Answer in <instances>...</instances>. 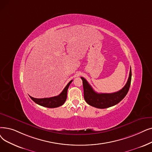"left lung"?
I'll return each instance as SVG.
<instances>
[{"instance_id": "left-lung-1", "label": "left lung", "mask_w": 152, "mask_h": 152, "mask_svg": "<svg viewBox=\"0 0 152 152\" xmlns=\"http://www.w3.org/2000/svg\"><path fill=\"white\" fill-rule=\"evenodd\" d=\"M81 78L83 80L84 97L86 102L94 107L105 109L113 106L120 102L127 95L130 88L132 79L131 68L126 84L121 90L114 93H97L92 89L91 86L86 80V79L83 77Z\"/></svg>"}]
</instances>
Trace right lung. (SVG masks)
<instances>
[{
  "instance_id": "obj_1",
  "label": "right lung",
  "mask_w": 152,
  "mask_h": 152,
  "mask_svg": "<svg viewBox=\"0 0 152 152\" xmlns=\"http://www.w3.org/2000/svg\"><path fill=\"white\" fill-rule=\"evenodd\" d=\"M72 80L69 81L68 84L66 86L64 89L61 93L57 96L51 97L49 98H42V99H37L30 96L31 99L34 101L36 104L42 105V106L48 107V108H55L60 107L62 105L66 100L67 98V91L69 86Z\"/></svg>"
}]
</instances>
